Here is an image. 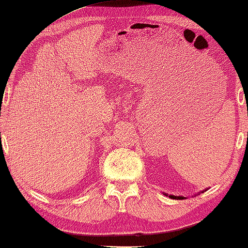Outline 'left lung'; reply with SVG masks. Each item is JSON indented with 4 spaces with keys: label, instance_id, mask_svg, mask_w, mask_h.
<instances>
[{
    "label": "left lung",
    "instance_id": "left-lung-1",
    "mask_svg": "<svg viewBox=\"0 0 248 248\" xmlns=\"http://www.w3.org/2000/svg\"><path fill=\"white\" fill-rule=\"evenodd\" d=\"M206 190H207V188H206ZM206 190H203V191H201V192H199V194H200V193H203V192H205ZM164 195H169V194L164 193ZM169 198H171V199H174V200H184V199H186V196H176V195H172V194L169 195Z\"/></svg>",
    "mask_w": 248,
    "mask_h": 248
}]
</instances>
